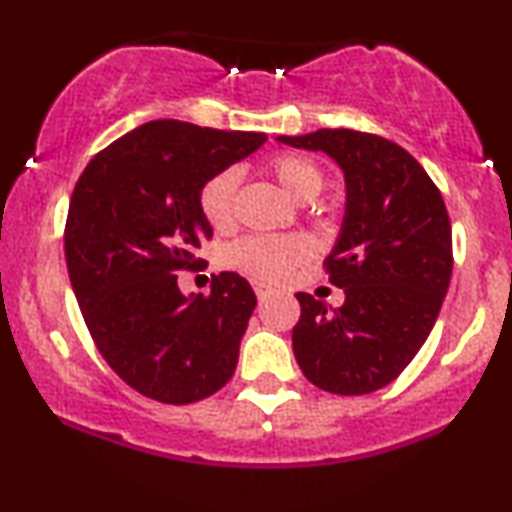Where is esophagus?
I'll return each mask as SVG.
<instances>
[{"mask_svg": "<svg viewBox=\"0 0 512 512\" xmlns=\"http://www.w3.org/2000/svg\"><path fill=\"white\" fill-rule=\"evenodd\" d=\"M255 293H257V298H260V300H264V298H267V286H262V283H255Z\"/></svg>", "mask_w": 512, "mask_h": 512, "instance_id": "esophagus-1", "label": "esophagus"}]
</instances>
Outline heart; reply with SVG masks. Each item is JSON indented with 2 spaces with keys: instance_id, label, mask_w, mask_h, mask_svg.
<instances>
[{
  "instance_id": "obj_1",
  "label": "heart",
  "mask_w": 512,
  "mask_h": 512,
  "mask_svg": "<svg viewBox=\"0 0 512 512\" xmlns=\"http://www.w3.org/2000/svg\"><path fill=\"white\" fill-rule=\"evenodd\" d=\"M269 171L281 183V188L298 202L312 200L324 188V171L319 169L317 162L303 155L274 157L269 162ZM236 193V169H221L202 183L200 193H197V207H200L202 217L212 229L224 231L233 224ZM307 255H310V240L303 236L255 233V236H243L236 243H231L224 250V264L255 281L279 283L281 279H286L295 264L307 260Z\"/></svg>"
}]
</instances>
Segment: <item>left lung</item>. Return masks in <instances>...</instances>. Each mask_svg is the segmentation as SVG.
Instances as JSON below:
<instances>
[{"instance_id": "obj_1", "label": "left lung", "mask_w": 512, "mask_h": 512, "mask_svg": "<svg viewBox=\"0 0 512 512\" xmlns=\"http://www.w3.org/2000/svg\"><path fill=\"white\" fill-rule=\"evenodd\" d=\"M279 143L326 152L346 176V217L324 269L346 303L295 293L293 353L312 384L338 396L384 389L439 317L453 272L451 219L410 152L374 133L319 128Z\"/></svg>"}]
</instances>
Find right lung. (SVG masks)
I'll return each instance as SVG.
<instances>
[{
  "label": "right lung",
  "mask_w": 512,
  "mask_h": 512,
  "mask_svg": "<svg viewBox=\"0 0 512 512\" xmlns=\"http://www.w3.org/2000/svg\"><path fill=\"white\" fill-rule=\"evenodd\" d=\"M267 135L150 121L90 159L69 202L64 252L92 341L143 396L186 405L236 372L257 298L236 272L212 276L209 295L178 291V272L212 238L197 207L202 183L260 147Z\"/></svg>",
  "instance_id": "1"
}]
</instances>
